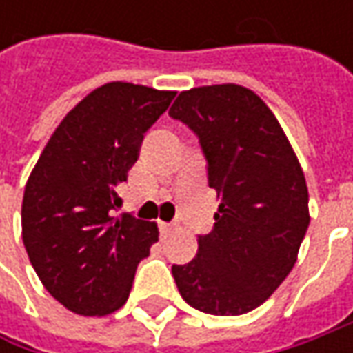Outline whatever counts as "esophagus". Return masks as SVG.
<instances>
[{
  "label": "esophagus",
  "mask_w": 353,
  "mask_h": 353,
  "mask_svg": "<svg viewBox=\"0 0 353 353\" xmlns=\"http://www.w3.org/2000/svg\"><path fill=\"white\" fill-rule=\"evenodd\" d=\"M170 230H172V224H167V222H159V232H161V236H167Z\"/></svg>",
  "instance_id": "34e87169"
}]
</instances>
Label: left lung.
Masks as SVG:
<instances>
[{
    "label": "left lung",
    "instance_id": "8db88e82",
    "mask_svg": "<svg viewBox=\"0 0 353 353\" xmlns=\"http://www.w3.org/2000/svg\"><path fill=\"white\" fill-rule=\"evenodd\" d=\"M198 137L218 194L210 234L192 261L172 265L183 299L216 316L245 314L291 273L308 228L303 169L277 117L237 84L179 94L169 110Z\"/></svg>",
    "mask_w": 353,
    "mask_h": 353
}]
</instances>
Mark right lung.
Returning <instances> with one entry per match:
<instances>
[{
    "instance_id": "add662e5",
    "label": "right lung",
    "mask_w": 353,
    "mask_h": 353,
    "mask_svg": "<svg viewBox=\"0 0 353 353\" xmlns=\"http://www.w3.org/2000/svg\"><path fill=\"white\" fill-rule=\"evenodd\" d=\"M172 98L129 82L94 90L62 119L27 181L25 250L45 289L76 314L125 305L137 265L159 239L153 222L114 212L145 133Z\"/></svg>"
}]
</instances>
